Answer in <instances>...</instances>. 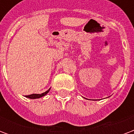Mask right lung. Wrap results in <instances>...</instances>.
I'll use <instances>...</instances> for the list:
<instances>
[{
    "instance_id": "add662e5",
    "label": "right lung",
    "mask_w": 134,
    "mask_h": 134,
    "mask_svg": "<svg viewBox=\"0 0 134 134\" xmlns=\"http://www.w3.org/2000/svg\"><path fill=\"white\" fill-rule=\"evenodd\" d=\"M50 88L48 90H47L46 92L41 93V94H31V95H29V96H26V98H29L31 99H36V98H40L41 97H44V96H46L47 93L49 92Z\"/></svg>"
}]
</instances>
